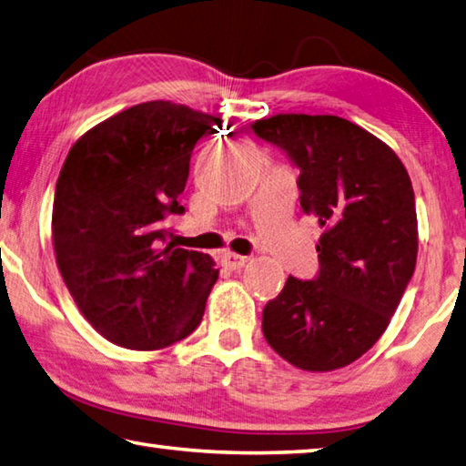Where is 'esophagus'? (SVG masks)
Returning a JSON list of instances; mask_svg holds the SVG:
<instances>
[{
  "label": "esophagus",
  "mask_w": 466,
  "mask_h": 466,
  "mask_svg": "<svg viewBox=\"0 0 466 466\" xmlns=\"http://www.w3.org/2000/svg\"><path fill=\"white\" fill-rule=\"evenodd\" d=\"M220 262H223V266H227L228 270H239V268H243L249 262V258L239 256V254H225L220 258Z\"/></svg>",
  "instance_id": "esophagus-1"
}]
</instances>
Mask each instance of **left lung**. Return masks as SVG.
I'll return each mask as SVG.
<instances>
[{
  "mask_svg": "<svg viewBox=\"0 0 466 466\" xmlns=\"http://www.w3.org/2000/svg\"><path fill=\"white\" fill-rule=\"evenodd\" d=\"M251 128L300 169V207L323 227L319 274L289 276L264 307V338L300 370L341 369L377 344L413 276L410 174L380 138L331 114H276Z\"/></svg>",
  "mask_w": 466,
  "mask_h": 466,
  "instance_id": "left-lung-1",
  "label": "left lung"
}]
</instances>
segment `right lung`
Wrapping results in <instances>:
<instances>
[{"instance_id": "obj_1", "label": "right lung", "mask_w": 466, "mask_h": 466, "mask_svg": "<svg viewBox=\"0 0 466 466\" xmlns=\"http://www.w3.org/2000/svg\"><path fill=\"white\" fill-rule=\"evenodd\" d=\"M220 118L153 100L77 138L55 187L53 246L92 328L128 350H159L198 328L218 270L210 256L167 243L166 218L194 145Z\"/></svg>"}]
</instances>
